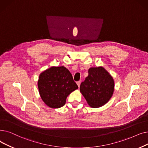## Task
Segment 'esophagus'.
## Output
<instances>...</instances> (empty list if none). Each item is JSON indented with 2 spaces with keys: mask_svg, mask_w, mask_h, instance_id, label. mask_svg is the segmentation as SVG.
I'll return each mask as SVG.
<instances>
[{
  "mask_svg": "<svg viewBox=\"0 0 148 148\" xmlns=\"http://www.w3.org/2000/svg\"><path fill=\"white\" fill-rule=\"evenodd\" d=\"M76 84H77V85H78V86L79 87H80V84H81V81L76 82Z\"/></svg>",
  "mask_w": 148,
  "mask_h": 148,
  "instance_id": "1",
  "label": "esophagus"
}]
</instances>
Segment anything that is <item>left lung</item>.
Segmentation results:
<instances>
[{"label": "left lung", "instance_id": "left-lung-1", "mask_svg": "<svg viewBox=\"0 0 148 148\" xmlns=\"http://www.w3.org/2000/svg\"><path fill=\"white\" fill-rule=\"evenodd\" d=\"M114 89V79L103 67L90 68L88 76L80 86L81 93L92 108H99L107 103Z\"/></svg>", "mask_w": 148, "mask_h": 148}]
</instances>
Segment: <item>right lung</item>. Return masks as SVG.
<instances>
[{
    "label": "right lung",
    "mask_w": 148,
    "mask_h": 148,
    "mask_svg": "<svg viewBox=\"0 0 148 148\" xmlns=\"http://www.w3.org/2000/svg\"><path fill=\"white\" fill-rule=\"evenodd\" d=\"M38 88L41 99L46 105L59 108L64 106L67 97L78 87L67 69L53 66L40 73Z\"/></svg>",
    "instance_id": "right-lung-1"
}]
</instances>
